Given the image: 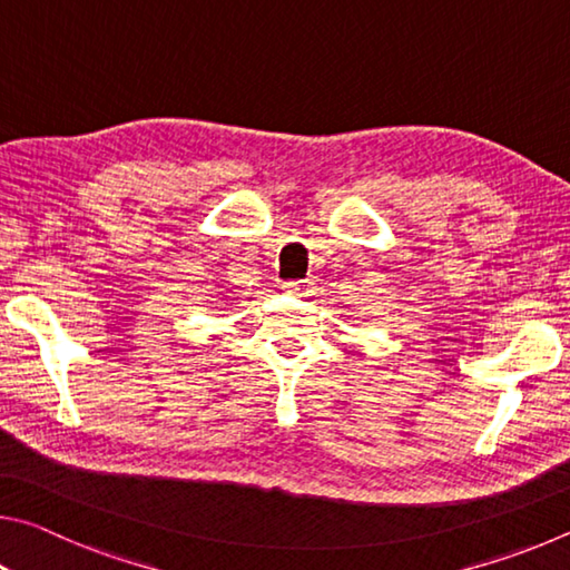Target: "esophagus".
Returning a JSON list of instances; mask_svg holds the SVG:
<instances>
[{
	"label": "esophagus",
	"mask_w": 570,
	"mask_h": 570,
	"mask_svg": "<svg viewBox=\"0 0 570 570\" xmlns=\"http://www.w3.org/2000/svg\"><path fill=\"white\" fill-rule=\"evenodd\" d=\"M283 291L291 293V295H311L313 293V283L311 279H287V283H283Z\"/></svg>",
	"instance_id": "esophagus-1"
}]
</instances>
